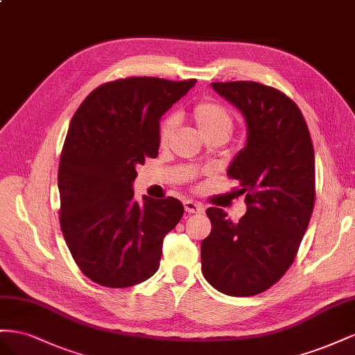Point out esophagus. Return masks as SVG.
Segmentation results:
<instances>
[{
  "label": "esophagus",
  "instance_id": "34e87169",
  "mask_svg": "<svg viewBox=\"0 0 355 355\" xmlns=\"http://www.w3.org/2000/svg\"><path fill=\"white\" fill-rule=\"evenodd\" d=\"M184 209L189 214H200V212L204 211V207L200 204H196L193 200H184Z\"/></svg>",
  "mask_w": 355,
  "mask_h": 355
}]
</instances>
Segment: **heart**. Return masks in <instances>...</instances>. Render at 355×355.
<instances>
[{"label":"heart","mask_w":355,"mask_h":355,"mask_svg":"<svg viewBox=\"0 0 355 355\" xmlns=\"http://www.w3.org/2000/svg\"><path fill=\"white\" fill-rule=\"evenodd\" d=\"M191 117H193L202 138H207L209 135L229 137L232 129H234V116H232L230 110L212 99H205L198 103L191 110ZM177 125L178 117L175 114H169L162 121L159 129V143L162 146L168 144V141L175 132Z\"/></svg>","instance_id":"obj_1"}]
</instances>
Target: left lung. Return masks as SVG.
Segmentation results:
<instances>
[{
    "instance_id": "left-lung-1",
    "label": "left lung",
    "mask_w": 355,
    "mask_h": 355,
    "mask_svg": "<svg viewBox=\"0 0 355 355\" xmlns=\"http://www.w3.org/2000/svg\"><path fill=\"white\" fill-rule=\"evenodd\" d=\"M245 119L247 143L227 175L239 181L247 212L238 223L208 208L211 234L200 244L202 273L229 296H254L295 261L315 200V159L299 107L256 82L211 83Z\"/></svg>"
}]
</instances>
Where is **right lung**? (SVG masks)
I'll list each match as a JSON object with an SVG mask.
<instances>
[{"instance_id":"right-lung-1","label":"right lung","mask_w":355,"mask_h":355,"mask_svg":"<svg viewBox=\"0 0 355 355\" xmlns=\"http://www.w3.org/2000/svg\"><path fill=\"white\" fill-rule=\"evenodd\" d=\"M196 80L120 78L96 87L71 120L59 160V221L77 266L99 286L153 277L164 238L183 217L175 198L134 199L137 165L157 157L159 121Z\"/></svg>"}]
</instances>
